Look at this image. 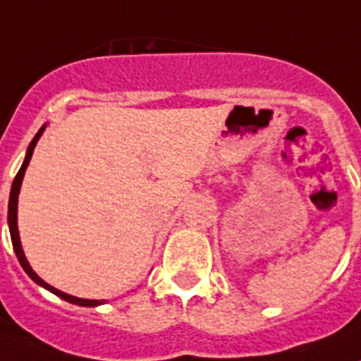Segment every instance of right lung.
I'll return each mask as SVG.
<instances>
[{
    "label": "right lung",
    "instance_id": "right-lung-1",
    "mask_svg": "<svg viewBox=\"0 0 361 361\" xmlns=\"http://www.w3.org/2000/svg\"><path fill=\"white\" fill-rule=\"evenodd\" d=\"M45 126H42L40 130H38V134L35 135V139L31 141V145H29V148H27V156H25V161H23V165H21V169L18 171L16 178H14V181H12V189H11V198H8V229H11V238H12V247H14V251H16V257L18 260H20L21 268L25 269L27 275L35 281L36 284H40V286H44L45 290H49V292H53L54 295H59V298H62L63 301L68 302H73V305H80V307H97V305H102L104 301H93V299H80V298H73V295H69V293H63L60 292V290L53 288L51 284H47L44 281V279H40L38 275L32 271V268L29 266V262H27L25 255H23V250H21V242H20V233H18V195H20V187H21V180H23V174H25V169L27 165H29V161H31V156H32V150H35L36 143H38V139H40L42 132H44Z\"/></svg>",
    "mask_w": 361,
    "mask_h": 361
}]
</instances>
